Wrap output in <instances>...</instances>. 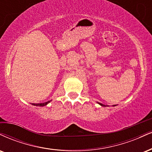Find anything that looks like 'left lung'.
Wrapping results in <instances>:
<instances>
[{"instance_id": "left-lung-1", "label": "left lung", "mask_w": 152, "mask_h": 152, "mask_svg": "<svg viewBox=\"0 0 152 152\" xmlns=\"http://www.w3.org/2000/svg\"><path fill=\"white\" fill-rule=\"evenodd\" d=\"M98 104H99L100 105H101V106H103V107H107V106H108V105H103V104H102V103H98ZM116 105H113V107H114V106H115Z\"/></svg>"}]
</instances>
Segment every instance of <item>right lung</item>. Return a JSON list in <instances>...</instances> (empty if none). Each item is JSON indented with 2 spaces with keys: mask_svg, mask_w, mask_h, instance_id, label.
Segmentation results:
<instances>
[{
  "mask_svg": "<svg viewBox=\"0 0 152 152\" xmlns=\"http://www.w3.org/2000/svg\"><path fill=\"white\" fill-rule=\"evenodd\" d=\"M52 101V100H49V101H47V102H45V103H32V105H34V106H39V107H42V106H45L47 105V104L49 103H50V102Z\"/></svg>",
  "mask_w": 152,
  "mask_h": 152,
  "instance_id": "obj_1",
  "label": "right lung"
}]
</instances>
